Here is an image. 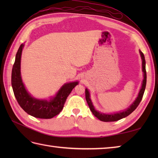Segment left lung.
<instances>
[{
  "instance_id": "left-lung-1",
  "label": "left lung",
  "mask_w": 158,
  "mask_h": 158,
  "mask_svg": "<svg viewBox=\"0 0 158 158\" xmlns=\"http://www.w3.org/2000/svg\"><path fill=\"white\" fill-rule=\"evenodd\" d=\"M140 56H141L142 58V65H143V71L144 73V79L142 83V87L141 89H140L139 94L138 95V97L136 99V100L134 102L132 105H131L128 109H126V110H124L123 112H119L118 113H114V114H105V113H99L98 111L95 110L94 107L92 102L90 100L89 98V93L88 92V89H85V99L86 101L88 104V106L89 107V109L92 112L93 115L95 117H96L97 118L100 119V121H102V122H115V121H118L121 119L124 118L127 116H128L130 114L132 113L134 110H135L137 106H139L140 104V101L143 98V96L144 94V92H145V87H146V83H147V73H146V69H145V56H144L143 53L142 52L140 51Z\"/></svg>"
}]
</instances>
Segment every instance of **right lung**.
Segmentation results:
<instances>
[{
    "instance_id": "right-lung-1",
    "label": "right lung",
    "mask_w": 158,
    "mask_h": 158,
    "mask_svg": "<svg viewBox=\"0 0 158 158\" xmlns=\"http://www.w3.org/2000/svg\"><path fill=\"white\" fill-rule=\"evenodd\" d=\"M23 48V44L19 46L12 69L11 85L15 97L19 106L29 115L36 118L51 119L62 110L67 97L78 82L66 83L59 90L56 97L49 101L32 98L25 89L20 74V61Z\"/></svg>"
}]
</instances>
